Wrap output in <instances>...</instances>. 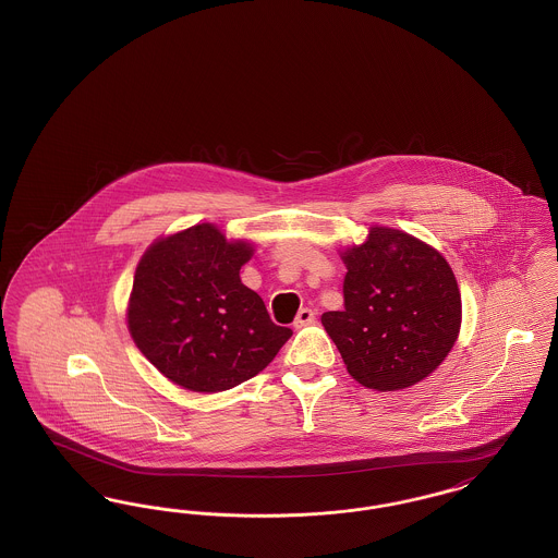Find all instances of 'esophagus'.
<instances>
[{"instance_id": "obj_1", "label": "esophagus", "mask_w": 558, "mask_h": 558, "mask_svg": "<svg viewBox=\"0 0 558 558\" xmlns=\"http://www.w3.org/2000/svg\"><path fill=\"white\" fill-rule=\"evenodd\" d=\"M314 322H316V312L310 310V307H301L292 324H294V328H303V326H310V324H314Z\"/></svg>"}]
</instances>
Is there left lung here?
Listing matches in <instances>:
<instances>
[{
    "instance_id": "left-lung-1",
    "label": "left lung",
    "mask_w": 558,
    "mask_h": 558,
    "mask_svg": "<svg viewBox=\"0 0 558 558\" xmlns=\"http://www.w3.org/2000/svg\"><path fill=\"white\" fill-rule=\"evenodd\" d=\"M343 262L345 310L322 314V324L347 371L376 391L416 385L458 339L462 303L451 267L425 242L391 228H372Z\"/></svg>"
}]
</instances>
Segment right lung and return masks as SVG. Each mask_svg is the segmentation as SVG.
<instances>
[{
	"mask_svg": "<svg viewBox=\"0 0 558 558\" xmlns=\"http://www.w3.org/2000/svg\"><path fill=\"white\" fill-rule=\"evenodd\" d=\"M253 255L211 226L155 242L133 278L128 324L135 345L175 385L217 393L253 378L291 339L264 299L240 282Z\"/></svg>",
	"mask_w": 558,
	"mask_h": 558,
	"instance_id": "1",
	"label": "right lung"
}]
</instances>
